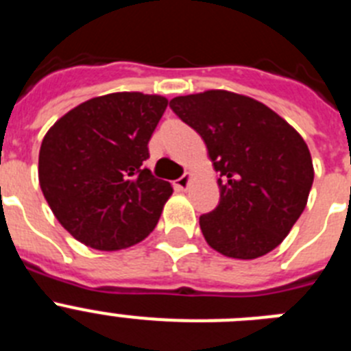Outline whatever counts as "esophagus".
I'll list each match as a JSON object with an SVG mask.
<instances>
[{"mask_svg": "<svg viewBox=\"0 0 351 351\" xmlns=\"http://www.w3.org/2000/svg\"><path fill=\"white\" fill-rule=\"evenodd\" d=\"M190 181H191L190 173H182L181 178H179L178 181L173 182V186H176L178 190H188V186H190Z\"/></svg>", "mask_w": 351, "mask_h": 351, "instance_id": "esophagus-1", "label": "esophagus"}]
</instances>
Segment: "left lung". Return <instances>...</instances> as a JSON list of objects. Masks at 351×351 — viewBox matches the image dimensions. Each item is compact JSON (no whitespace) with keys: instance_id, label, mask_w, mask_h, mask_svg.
I'll use <instances>...</instances> for the list:
<instances>
[{"instance_id":"8db88e82","label":"left lung","mask_w":351,"mask_h":351,"mask_svg":"<svg viewBox=\"0 0 351 351\" xmlns=\"http://www.w3.org/2000/svg\"><path fill=\"white\" fill-rule=\"evenodd\" d=\"M170 108L204 138L219 172V204L200 216L207 244L241 260L280 246L315 178L302 137L267 105L230 91L178 96Z\"/></svg>"}]
</instances>
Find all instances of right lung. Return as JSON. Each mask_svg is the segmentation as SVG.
<instances>
[{"label": "right lung", "mask_w": 351, "mask_h": 351, "mask_svg": "<svg viewBox=\"0 0 351 351\" xmlns=\"http://www.w3.org/2000/svg\"><path fill=\"white\" fill-rule=\"evenodd\" d=\"M167 105L163 96L142 93L98 96L71 108L43 137L40 188L77 241L114 251L154 230L172 186L144 161Z\"/></svg>", "instance_id": "1"}]
</instances>
